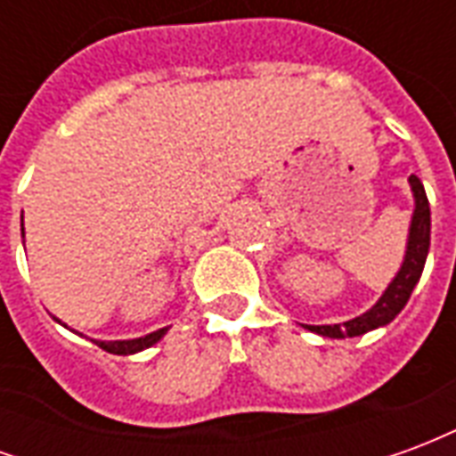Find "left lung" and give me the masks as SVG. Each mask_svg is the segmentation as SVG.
Returning a JSON list of instances; mask_svg holds the SVG:
<instances>
[{"label": "left lung", "mask_w": 456, "mask_h": 456, "mask_svg": "<svg viewBox=\"0 0 456 456\" xmlns=\"http://www.w3.org/2000/svg\"><path fill=\"white\" fill-rule=\"evenodd\" d=\"M408 180H411L412 195H415V212H412L411 234H408V251H405L398 276L393 278L391 286L386 288V293L379 297V303L371 310H366L363 315L354 317V320L344 322V325H305L310 332L332 337V339L366 335V332H371L376 327L388 325L393 317L405 307L412 288L420 281L425 258H428V248H430V202H428V195H425L420 178L411 175Z\"/></svg>", "instance_id": "left-lung-1"}]
</instances>
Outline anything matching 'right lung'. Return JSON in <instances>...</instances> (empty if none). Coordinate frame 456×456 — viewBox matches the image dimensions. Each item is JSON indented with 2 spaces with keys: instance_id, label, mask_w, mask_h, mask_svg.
<instances>
[{
  "instance_id": "right-lung-1",
  "label": "right lung",
  "mask_w": 456,
  "mask_h": 456,
  "mask_svg": "<svg viewBox=\"0 0 456 456\" xmlns=\"http://www.w3.org/2000/svg\"><path fill=\"white\" fill-rule=\"evenodd\" d=\"M168 332V327H163V330H156V332H151L146 337H139V339H119V342H94L100 349L110 354H119V356H126V354H136L141 349H149L153 344L159 342L160 337Z\"/></svg>"
}]
</instances>
